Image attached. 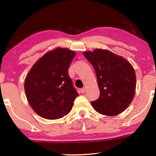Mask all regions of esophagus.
I'll list each match as a JSON object with an SVG mask.
<instances>
[{"mask_svg": "<svg viewBox=\"0 0 156 156\" xmlns=\"http://www.w3.org/2000/svg\"><path fill=\"white\" fill-rule=\"evenodd\" d=\"M80 92H81V93H82V94H84V92H86V89H85V88H81L80 89Z\"/></svg>", "mask_w": 156, "mask_h": 156, "instance_id": "esophagus-1", "label": "esophagus"}]
</instances>
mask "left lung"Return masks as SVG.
Segmentation results:
<instances>
[{
	"mask_svg": "<svg viewBox=\"0 0 156 156\" xmlns=\"http://www.w3.org/2000/svg\"><path fill=\"white\" fill-rule=\"evenodd\" d=\"M85 58L93 66L97 75L100 97L91 102L100 114L115 116L131 104L135 93L136 76L128 61L107 49L84 51Z\"/></svg>",
	"mask_w": 156,
	"mask_h": 156,
	"instance_id": "8db88e82",
	"label": "left lung"
}]
</instances>
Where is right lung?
I'll use <instances>...</instances> for the list:
<instances>
[{
	"instance_id": "add662e5",
	"label": "right lung",
	"mask_w": 156,
	"mask_h": 156,
	"mask_svg": "<svg viewBox=\"0 0 156 156\" xmlns=\"http://www.w3.org/2000/svg\"><path fill=\"white\" fill-rule=\"evenodd\" d=\"M76 53L58 48L35 62L26 76L25 91L34 111L46 119H58L72 110L78 94L68 75Z\"/></svg>"
}]
</instances>
